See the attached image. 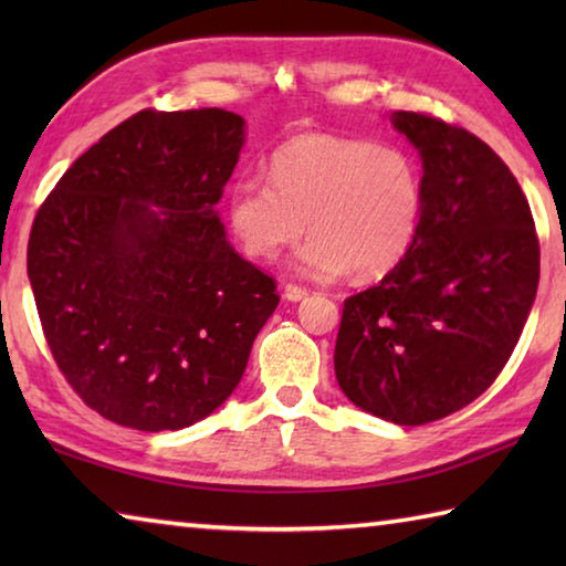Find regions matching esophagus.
Here are the masks:
<instances>
[{"label": "esophagus", "instance_id": "obj_1", "mask_svg": "<svg viewBox=\"0 0 566 566\" xmlns=\"http://www.w3.org/2000/svg\"><path fill=\"white\" fill-rule=\"evenodd\" d=\"M304 296H306V290H302V286H296V284L284 286V300L286 302H302Z\"/></svg>", "mask_w": 566, "mask_h": 566}]
</instances>
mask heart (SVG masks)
<instances>
[{
	"instance_id": "obj_1",
	"label": "heart",
	"mask_w": 566,
	"mask_h": 566,
	"mask_svg": "<svg viewBox=\"0 0 566 566\" xmlns=\"http://www.w3.org/2000/svg\"><path fill=\"white\" fill-rule=\"evenodd\" d=\"M270 179H239L227 222L254 260H276L310 232L294 270L317 280H379L405 260L421 217V179L407 151L302 134L274 151ZM307 224L304 226L303 222Z\"/></svg>"
}]
</instances>
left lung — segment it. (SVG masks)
I'll return each instance as SVG.
<instances>
[{"label": "left lung", "instance_id": "left-lung-1", "mask_svg": "<svg viewBox=\"0 0 566 566\" xmlns=\"http://www.w3.org/2000/svg\"><path fill=\"white\" fill-rule=\"evenodd\" d=\"M389 119L419 151L421 217L405 260L344 302L334 371L352 405L417 427L500 377L532 312L539 239L490 145L427 114Z\"/></svg>", "mask_w": 566, "mask_h": 566}]
</instances>
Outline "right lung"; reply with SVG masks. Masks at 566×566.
Segmentation results:
<instances>
[{
	"label": "right lung",
	"instance_id": "1",
	"mask_svg": "<svg viewBox=\"0 0 566 566\" xmlns=\"http://www.w3.org/2000/svg\"><path fill=\"white\" fill-rule=\"evenodd\" d=\"M242 147L234 112H139L84 151L36 212L27 274L44 337L104 419L177 432L242 379L280 304L217 212Z\"/></svg>",
	"mask_w": 566,
	"mask_h": 566
}]
</instances>
